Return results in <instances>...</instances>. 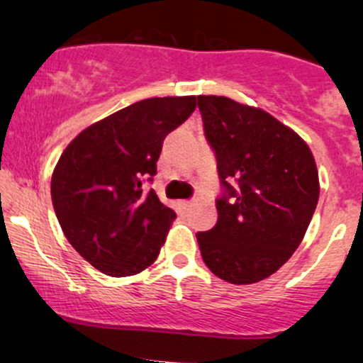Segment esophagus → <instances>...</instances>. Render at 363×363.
Masks as SVG:
<instances>
[{"label":"esophagus","instance_id":"esophagus-1","mask_svg":"<svg viewBox=\"0 0 363 363\" xmlns=\"http://www.w3.org/2000/svg\"><path fill=\"white\" fill-rule=\"evenodd\" d=\"M191 205H193V200H186V201H181V206H182V208H189Z\"/></svg>","mask_w":363,"mask_h":363}]
</instances>
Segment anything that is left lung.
Masks as SVG:
<instances>
[{
    "label": "left lung",
    "mask_w": 363,
    "mask_h": 363,
    "mask_svg": "<svg viewBox=\"0 0 363 363\" xmlns=\"http://www.w3.org/2000/svg\"><path fill=\"white\" fill-rule=\"evenodd\" d=\"M217 158L218 218L196 240L206 267L230 284L272 276L300 246L318 201L313 155L264 110L225 96H198Z\"/></svg>",
    "instance_id": "left-lung-1"
}]
</instances>
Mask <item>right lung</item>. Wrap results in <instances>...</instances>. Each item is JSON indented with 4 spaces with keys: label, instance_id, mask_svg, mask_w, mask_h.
Wrapping results in <instances>:
<instances>
[{
    "label": "right lung",
    "instance_id": "right-lung-1",
    "mask_svg": "<svg viewBox=\"0 0 363 363\" xmlns=\"http://www.w3.org/2000/svg\"><path fill=\"white\" fill-rule=\"evenodd\" d=\"M194 108V96L143 99L87 127L60 157L55 213L75 252L99 272L134 276L157 260L175 212L145 182L157 174L163 139Z\"/></svg>",
    "mask_w": 363,
    "mask_h": 363
}]
</instances>
